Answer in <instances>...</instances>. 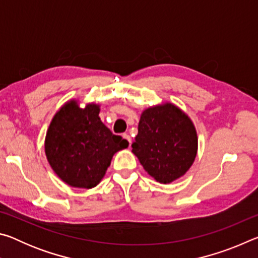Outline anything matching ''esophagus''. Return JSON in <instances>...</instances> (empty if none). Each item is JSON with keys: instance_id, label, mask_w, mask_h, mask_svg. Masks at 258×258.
I'll return each mask as SVG.
<instances>
[{"instance_id": "obj_1", "label": "esophagus", "mask_w": 258, "mask_h": 258, "mask_svg": "<svg viewBox=\"0 0 258 258\" xmlns=\"http://www.w3.org/2000/svg\"><path fill=\"white\" fill-rule=\"evenodd\" d=\"M123 138H124V139H126V140H127V142L130 143V146H131V141H132V139H131L130 135H128L127 133H124V134H123Z\"/></svg>"}]
</instances>
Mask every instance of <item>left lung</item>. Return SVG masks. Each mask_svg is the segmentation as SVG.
Returning <instances> with one entry per match:
<instances>
[{"label": "left lung", "mask_w": 258, "mask_h": 258, "mask_svg": "<svg viewBox=\"0 0 258 258\" xmlns=\"http://www.w3.org/2000/svg\"><path fill=\"white\" fill-rule=\"evenodd\" d=\"M132 152L150 176L171 183L189 171L198 150L197 132L186 113L173 103L146 109Z\"/></svg>", "instance_id": "1"}]
</instances>
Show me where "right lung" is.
I'll return each mask as SVG.
<instances>
[{"instance_id": "obj_1", "label": "right lung", "mask_w": 258, "mask_h": 258, "mask_svg": "<svg viewBox=\"0 0 258 258\" xmlns=\"http://www.w3.org/2000/svg\"><path fill=\"white\" fill-rule=\"evenodd\" d=\"M95 103L78 106L71 100L60 108L45 137V155L54 173L68 185H98L112 156L128 147L127 140L111 133L99 117Z\"/></svg>"}]
</instances>
